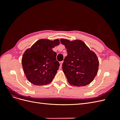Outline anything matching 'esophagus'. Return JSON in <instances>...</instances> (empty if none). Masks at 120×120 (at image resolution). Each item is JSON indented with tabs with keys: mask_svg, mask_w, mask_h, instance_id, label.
Segmentation results:
<instances>
[{
	"mask_svg": "<svg viewBox=\"0 0 120 120\" xmlns=\"http://www.w3.org/2000/svg\"><path fill=\"white\" fill-rule=\"evenodd\" d=\"M63 61H60V67H62V64H63Z\"/></svg>",
	"mask_w": 120,
	"mask_h": 120,
	"instance_id": "1",
	"label": "esophagus"
}]
</instances>
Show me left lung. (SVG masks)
Here are the masks:
<instances>
[{"mask_svg":"<svg viewBox=\"0 0 120 120\" xmlns=\"http://www.w3.org/2000/svg\"><path fill=\"white\" fill-rule=\"evenodd\" d=\"M60 42L67 49L62 68L68 82L77 86L89 85L98 73L99 61L97 55L81 40L61 38Z\"/></svg>","mask_w":120,"mask_h":120,"instance_id":"left-lung-1","label":"left lung"}]
</instances>
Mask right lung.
<instances>
[{
	"instance_id": "obj_1",
	"label": "right lung",
	"mask_w": 120,
	"mask_h": 120,
	"mask_svg": "<svg viewBox=\"0 0 120 120\" xmlns=\"http://www.w3.org/2000/svg\"><path fill=\"white\" fill-rule=\"evenodd\" d=\"M60 43L58 39H41L25 50L21 61L29 82L36 86L46 85L52 82L60 65L56 59V53L52 49Z\"/></svg>"
}]
</instances>
